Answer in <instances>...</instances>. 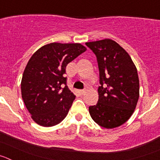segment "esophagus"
I'll use <instances>...</instances> for the list:
<instances>
[{
    "label": "esophagus",
    "instance_id": "esophagus-1",
    "mask_svg": "<svg viewBox=\"0 0 160 160\" xmlns=\"http://www.w3.org/2000/svg\"><path fill=\"white\" fill-rule=\"evenodd\" d=\"M85 92H86V90H79V93H80V94H83Z\"/></svg>",
    "mask_w": 160,
    "mask_h": 160
}]
</instances>
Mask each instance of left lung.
I'll list each match as a JSON object with an SVG mask.
<instances>
[{
	"instance_id": "8db88e82",
	"label": "left lung",
	"mask_w": 160,
	"mask_h": 160,
	"mask_svg": "<svg viewBox=\"0 0 160 160\" xmlns=\"http://www.w3.org/2000/svg\"><path fill=\"white\" fill-rule=\"evenodd\" d=\"M95 54L99 70L98 101L89 107L94 122L111 129L125 123L131 116L139 96L137 69L130 55L111 39L87 42Z\"/></svg>"
}]
</instances>
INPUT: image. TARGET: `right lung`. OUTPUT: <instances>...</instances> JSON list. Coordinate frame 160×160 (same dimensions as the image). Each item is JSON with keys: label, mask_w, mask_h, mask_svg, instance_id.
Here are the masks:
<instances>
[{"label": "right lung", "mask_w": 160, "mask_h": 160, "mask_svg": "<svg viewBox=\"0 0 160 160\" xmlns=\"http://www.w3.org/2000/svg\"><path fill=\"white\" fill-rule=\"evenodd\" d=\"M87 50L79 43L48 44L28 62L21 89L25 105L42 127L57 125L66 118L75 95L67 87L66 67Z\"/></svg>", "instance_id": "add662e5"}]
</instances>
